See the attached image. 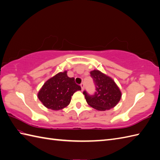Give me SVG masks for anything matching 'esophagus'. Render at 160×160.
Returning a JSON list of instances; mask_svg holds the SVG:
<instances>
[{
	"mask_svg": "<svg viewBox=\"0 0 160 160\" xmlns=\"http://www.w3.org/2000/svg\"><path fill=\"white\" fill-rule=\"evenodd\" d=\"M80 86H81V89H82V90L84 89V82H82L80 84Z\"/></svg>",
	"mask_w": 160,
	"mask_h": 160,
	"instance_id": "obj_1",
	"label": "esophagus"
}]
</instances>
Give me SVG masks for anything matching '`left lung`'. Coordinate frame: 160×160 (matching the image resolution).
I'll list each match as a JSON object with an SVG mask.
<instances>
[{"label": "left lung", "mask_w": 160, "mask_h": 160, "mask_svg": "<svg viewBox=\"0 0 160 160\" xmlns=\"http://www.w3.org/2000/svg\"><path fill=\"white\" fill-rule=\"evenodd\" d=\"M96 91L90 95L84 90L83 94L88 104L98 111H106L113 108L120 100L121 91L112 78L98 70L91 71Z\"/></svg>", "instance_id": "left-lung-1"}]
</instances>
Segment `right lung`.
I'll return each instance as SVG.
<instances>
[{"label":"right lung","instance_id":"1","mask_svg":"<svg viewBox=\"0 0 160 160\" xmlns=\"http://www.w3.org/2000/svg\"><path fill=\"white\" fill-rule=\"evenodd\" d=\"M81 87L75 82L74 78L67 76V71L60 72L44 84L38 94L39 100L49 109H62L70 103L71 96Z\"/></svg>","mask_w":160,"mask_h":160}]
</instances>
